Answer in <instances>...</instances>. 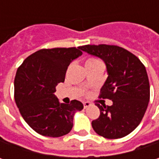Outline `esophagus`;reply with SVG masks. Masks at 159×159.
Masks as SVG:
<instances>
[{"label":"esophagus","instance_id":"34e87169","mask_svg":"<svg viewBox=\"0 0 159 159\" xmlns=\"http://www.w3.org/2000/svg\"><path fill=\"white\" fill-rule=\"evenodd\" d=\"M83 104H84V108H85V109L89 108V107L91 105V103H90L89 102H83Z\"/></svg>","mask_w":159,"mask_h":159}]
</instances>
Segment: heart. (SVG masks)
Masks as SVG:
<instances>
[{
	"mask_svg": "<svg viewBox=\"0 0 159 159\" xmlns=\"http://www.w3.org/2000/svg\"><path fill=\"white\" fill-rule=\"evenodd\" d=\"M100 64V62L97 59H95V58H89L86 61V66H88V65H93V64Z\"/></svg>",
	"mask_w": 159,
	"mask_h": 159,
	"instance_id": "heart-1",
	"label": "heart"
}]
</instances>
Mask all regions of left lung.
Returning a JSON list of instances; mask_svg holds the SVG:
<instances>
[{
	"mask_svg": "<svg viewBox=\"0 0 159 159\" xmlns=\"http://www.w3.org/2000/svg\"><path fill=\"white\" fill-rule=\"evenodd\" d=\"M80 48L104 62L108 77L100 97L113 102L111 106L95 104L100 109V116L92 121V127L107 139L129 134L141 123L150 102V83L145 66L137 57L120 47L101 44Z\"/></svg>",
	"mask_w": 159,
	"mask_h": 159,
	"instance_id": "8db88e82",
	"label": "left lung"
}]
</instances>
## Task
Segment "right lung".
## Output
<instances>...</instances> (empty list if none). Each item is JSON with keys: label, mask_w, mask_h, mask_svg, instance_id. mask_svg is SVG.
Masks as SVG:
<instances>
[{"label": "right lung", "mask_w": 159, "mask_h": 159, "mask_svg": "<svg viewBox=\"0 0 159 159\" xmlns=\"http://www.w3.org/2000/svg\"><path fill=\"white\" fill-rule=\"evenodd\" d=\"M80 47L40 49L29 56L16 70L15 101L23 119L41 135L60 137L73 126V117L83 109L81 102L60 103L56 87L64 82L70 64L82 55Z\"/></svg>", "instance_id": "add662e5"}]
</instances>
